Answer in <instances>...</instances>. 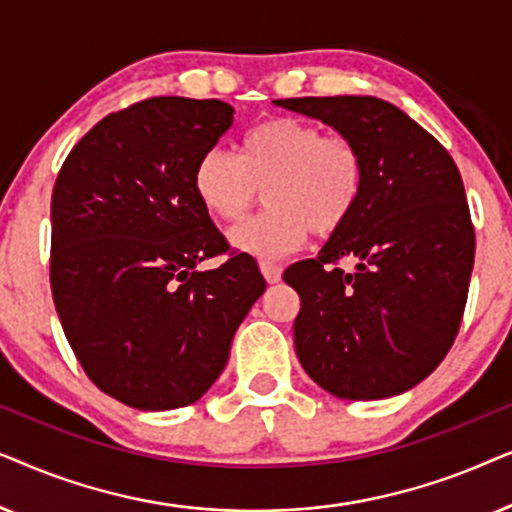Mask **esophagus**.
Wrapping results in <instances>:
<instances>
[{
    "mask_svg": "<svg viewBox=\"0 0 512 512\" xmlns=\"http://www.w3.org/2000/svg\"><path fill=\"white\" fill-rule=\"evenodd\" d=\"M261 272H263L265 282H268V284H277L279 279H282V268H279L277 263L261 261Z\"/></svg>",
    "mask_w": 512,
    "mask_h": 512,
    "instance_id": "esophagus-1",
    "label": "esophagus"
}]
</instances>
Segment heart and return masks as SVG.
<instances>
[{
    "instance_id": "heart-1",
    "label": "heart",
    "mask_w": 512,
    "mask_h": 512,
    "mask_svg": "<svg viewBox=\"0 0 512 512\" xmlns=\"http://www.w3.org/2000/svg\"><path fill=\"white\" fill-rule=\"evenodd\" d=\"M363 186L366 163L359 146L298 118H270L242 137L237 158L209 149L193 170L200 205L219 221H240L258 188H265L268 212L228 233L233 249L263 261L303 247L310 230H340L359 205Z\"/></svg>"
}]
</instances>
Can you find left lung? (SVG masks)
<instances>
[{
    "instance_id": "8db88e82",
    "label": "left lung",
    "mask_w": 512,
    "mask_h": 512,
    "mask_svg": "<svg viewBox=\"0 0 512 512\" xmlns=\"http://www.w3.org/2000/svg\"><path fill=\"white\" fill-rule=\"evenodd\" d=\"M359 146L366 186L317 258L284 272L300 296L293 345L305 373L345 401L398 396L450 352L475 235L461 174L436 137L377 97L275 100ZM352 257L356 271L337 268Z\"/></svg>"
}]
</instances>
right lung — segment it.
I'll return each mask as SVG.
<instances>
[{
    "instance_id": "add662e5",
    "label": "right lung",
    "mask_w": 512,
    "mask_h": 512,
    "mask_svg": "<svg viewBox=\"0 0 512 512\" xmlns=\"http://www.w3.org/2000/svg\"><path fill=\"white\" fill-rule=\"evenodd\" d=\"M221 100L151 97L74 146L51 200V289L62 331L104 394L137 410L198 401L265 279L228 249L193 191L202 153L233 125Z\"/></svg>"
}]
</instances>
